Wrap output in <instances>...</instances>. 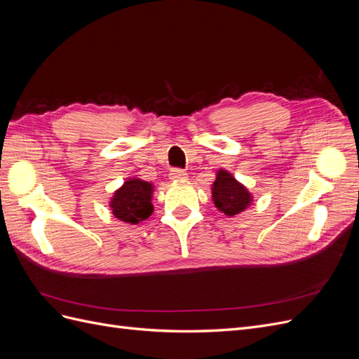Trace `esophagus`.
Returning <instances> with one entry per match:
<instances>
[{
	"instance_id": "1",
	"label": "esophagus",
	"mask_w": 359,
	"mask_h": 359,
	"mask_svg": "<svg viewBox=\"0 0 359 359\" xmlns=\"http://www.w3.org/2000/svg\"><path fill=\"white\" fill-rule=\"evenodd\" d=\"M169 178H170V181H175V182L186 181L187 180V173L184 172V170H181V169H173L169 173Z\"/></svg>"
}]
</instances>
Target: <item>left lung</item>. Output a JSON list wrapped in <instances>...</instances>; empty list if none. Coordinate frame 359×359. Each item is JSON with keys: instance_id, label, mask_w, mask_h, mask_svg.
Instances as JSON below:
<instances>
[{"instance_id": "1", "label": "left lung", "mask_w": 359, "mask_h": 359, "mask_svg": "<svg viewBox=\"0 0 359 359\" xmlns=\"http://www.w3.org/2000/svg\"><path fill=\"white\" fill-rule=\"evenodd\" d=\"M211 198L215 208L227 217L243 212L253 203V194L226 169L215 172V181L211 184Z\"/></svg>"}]
</instances>
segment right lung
<instances>
[{
    "instance_id": "add662e5",
    "label": "right lung",
    "mask_w": 359,
    "mask_h": 359,
    "mask_svg": "<svg viewBox=\"0 0 359 359\" xmlns=\"http://www.w3.org/2000/svg\"><path fill=\"white\" fill-rule=\"evenodd\" d=\"M154 191L153 182L142 178H127L123 186L114 191L109 208L119 222L137 224L154 212Z\"/></svg>"
}]
</instances>
